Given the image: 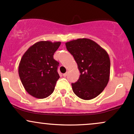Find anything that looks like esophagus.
<instances>
[{"label": "esophagus", "mask_w": 134, "mask_h": 134, "mask_svg": "<svg viewBox=\"0 0 134 134\" xmlns=\"http://www.w3.org/2000/svg\"><path fill=\"white\" fill-rule=\"evenodd\" d=\"M67 72L64 73V74H63V76H64V77H65V76H67Z\"/></svg>", "instance_id": "obj_1"}]
</instances>
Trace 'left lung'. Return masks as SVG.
I'll use <instances>...</instances> for the list:
<instances>
[{"label":"left lung","mask_w":134,"mask_h":134,"mask_svg":"<svg viewBox=\"0 0 134 134\" xmlns=\"http://www.w3.org/2000/svg\"><path fill=\"white\" fill-rule=\"evenodd\" d=\"M80 72L77 81L72 83L74 93L83 100L97 97L106 87L110 76V59L107 51L95 41L83 38L65 43Z\"/></svg>","instance_id":"8db88e82"}]
</instances>
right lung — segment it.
<instances>
[{"mask_svg": "<svg viewBox=\"0 0 134 134\" xmlns=\"http://www.w3.org/2000/svg\"><path fill=\"white\" fill-rule=\"evenodd\" d=\"M61 42L39 41L23 54L18 67L21 81L28 93L34 97L44 98L53 92L60 76L59 63L53 55Z\"/></svg>", "mask_w": 134, "mask_h": 134, "instance_id": "1", "label": "right lung"}]
</instances>
